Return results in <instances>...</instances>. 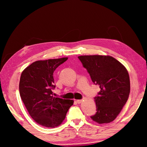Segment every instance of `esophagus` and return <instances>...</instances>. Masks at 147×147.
<instances>
[{"label": "esophagus", "instance_id": "34e87169", "mask_svg": "<svg viewBox=\"0 0 147 147\" xmlns=\"http://www.w3.org/2000/svg\"><path fill=\"white\" fill-rule=\"evenodd\" d=\"M82 102V100H76V102L78 104H80Z\"/></svg>", "mask_w": 147, "mask_h": 147}]
</instances>
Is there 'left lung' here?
I'll list each match as a JSON object with an SVG mask.
<instances>
[{
    "label": "left lung",
    "mask_w": 147,
    "mask_h": 147,
    "mask_svg": "<svg viewBox=\"0 0 147 147\" xmlns=\"http://www.w3.org/2000/svg\"><path fill=\"white\" fill-rule=\"evenodd\" d=\"M100 91L94 97L96 112L91 118L99 124L115 120L127 101L130 91V77L123 64L109 56L78 57Z\"/></svg>",
    "instance_id": "8db88e82"
}]
</instances>
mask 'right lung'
I'll return each mask as SVG.
<instances>
[{"label":"right lung","mask_w":147,"mask_h":147,"mask_svg":"<svg viewBox=\"0 0 147 147\" xmlns=\"http://www.w3.org/2000/svg\"><path fill=\"white\" fill-rule=\"evenodd\" d=\"M68 58L39 60L22 72L19 93L30 115L37 123L48 128L61 124L74 101L54 97L53 74Z\"/></svg>","instance_id":"right-lung-1"}]
</instances>
